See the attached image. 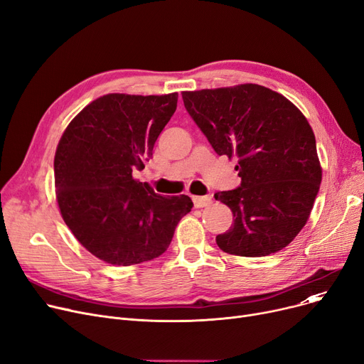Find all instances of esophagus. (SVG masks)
<instances>
[{"label": "esophagus", "instance_id": "1", "mask_svg": "<svg viewBox=\"0 0 364 364\" xmlns=\"http://www.w3.org/2000/svg\"><path fill=\"white\" fill-rule=\"evenodd\" d=\"M192 200L196 208H205V206H209L213 203L211 196H192Z\"/></svg>", "mask_w": 364, "mask_h": 364}]
</instances>
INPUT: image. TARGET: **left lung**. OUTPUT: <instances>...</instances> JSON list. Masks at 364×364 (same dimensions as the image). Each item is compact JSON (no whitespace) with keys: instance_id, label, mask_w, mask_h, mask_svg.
<instances>
[{"instance_id":"obj_1","label":"left lung","mask_w":364,"mask_h":364,"mask_svg":"<svg viewBox=\"0 0 364 364\" xmlns=\"http://www.w3.org/2000/svg\"><path fill=\"white\" fill-rule=\"evenodd\" d=\"M183 102L217 155L239 159L240 186L214 195L235 217L215 239L220 250L240 257L282 251L307 223L320 188L309 121L282 94L257 84L184 91Z\"/></svg>"}]
</instances>
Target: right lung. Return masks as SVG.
<instances>
[{
  "mask_svg": "<svg viewBox=\"0 0 364 364\" xmlns=\"http://www.w3.org/2000/svg\"><path fill=\"white\" fill-rule=\"evenodd\" d=\"M178 94H106L69 124L54 156L62 217L88 252L113 265L162 255L178 221L192 211L188 196L164 198L134 180L177 109Z\"/></svg>",
  "mask_w": 364,
  "mask_h": 364,
  "instance_id": "add662e5",
  "label": "right lung"
}]
</instances>
